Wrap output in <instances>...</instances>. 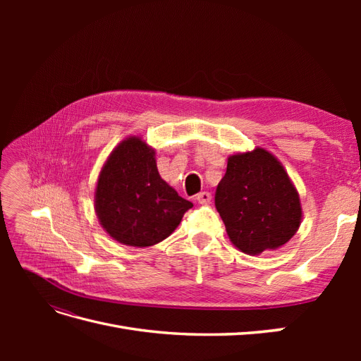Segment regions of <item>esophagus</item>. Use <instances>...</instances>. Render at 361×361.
<instances>
[{
  "mask_svg": "<svg viewBox=\"0 0 361 361\" xmlns=\"http://www.w3.org/2000/svg\"><path fill=\"white\" fill-rule=\"evenodd\" d=\"M211 199H212V195H211V192H207V191L199 192L197 195H195V200H197V203H200V204H209Z\"/></svg>",
  "mask_w": 361,
  "mask_h": 361,
  "instance_id": "1",
  "label": "esophagus"
}]
</instances>
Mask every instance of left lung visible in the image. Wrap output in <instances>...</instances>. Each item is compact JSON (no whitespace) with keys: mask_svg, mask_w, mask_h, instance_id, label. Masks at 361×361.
Listing matches in <instances>:
<instances>
[{"mask_svg":"<svg viewBox=\"0 0 361 361\" xmlns=\"http://www.w3.org/2000/svg\"><path fill=\"white\" fill-rule=\"evenodd\" d=\"M215 207L232 244L251 256L289 243L302 220L297 188L281 162L262 147L227 158Z\"/></svg>","mask_w":361,"mask_h":361,"instance_id":"obj_1","label":"left lung"}]
</instances>
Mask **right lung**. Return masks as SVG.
Segmentation results:
<instances>
[{
  "instance_id": "obj_1",
  "label": "right lung",
  "mask_w": 361,
  "mask_h": 361,
  "mask_svg": "<svg viewBox=\"0 0 361 361\" xmlns=\"http://www.w3.org/2000/svg\"><path fill=\"white\" fill-rule=\"evenodd\" d=\"M192 203L164 180L155 149L141 137H128L106 158L94 190V211L114 241L150 247L164 241Z\"/></svg>"
}]
</instances>
